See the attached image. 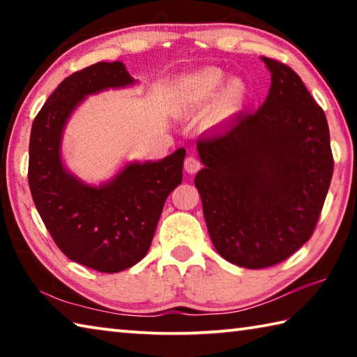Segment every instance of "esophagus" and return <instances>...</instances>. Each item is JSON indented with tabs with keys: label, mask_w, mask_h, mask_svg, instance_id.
<instances>
[{
	"label": "esophagus",
	"mask_w": 357,
	"mask_h": 357,
	"mask_svg": "<svg viewBox=\"0 0 357 357\" xmlns=\"http://www.w3.org/2000/svg\"><path fill=\"white\" fill-rule=\"evenodd\" d=\"M184 168H185V172L190 173V174L192 173H197L202 168V160L198 159L197 155H189L184 160Z\"/></svg>",
	"instance_id": "1"
}]
</instances>
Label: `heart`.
<instances>
[{
  "instance_id": "1",
  "label": "heart",
  "mask_w": 357,
  "mask_h": 357,
  "mask_svg": "<svg viewBox=\"0 0 357 357\" xmlns=\"http://www.w3.org/2000/svg\"><path fill=\"white\" fill-rule=\"evenodd\" d=\"M225 80L227 74L219 68H206L184 77L178 86L181 105L190 108V110L200 108L215 98L220 89V94L214 100L213 110H211V119L214 123H222V121L236 116L245 102V84L234 78L223 85Z\"/></svg>"
}]
</instances>
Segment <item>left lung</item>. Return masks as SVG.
Returning <instances> with one entry per match:
<instances>
[{
  "label": "left lung",
  "instance_id": "8db88e82",
  "mask_svg": "<svg viewBox=\"0 0 357 357\" xmlns=\"http://www.w3.org/2000/svg\"><path fill=\"white\" fill-rule=\"evenodd\" d=\"M261 59L271 70L264 104L197 142L211 241L247 269L279 264L312 238L334 173L323 108L289 66Z\"/></svg>",
  "mask_w": 357,
  "mask_h": 357
}]
</instances>
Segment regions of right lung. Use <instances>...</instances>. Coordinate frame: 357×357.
Instances as JSON below:
<instances>
[{"mask_svg": "<svg viewBox=\"0 0 357 357\" xmlns=\"http://www.w3.org/2000/svg\"><path fill=\"white\" fill-rule=\"evenodd\" d=\"M132 83L119 61L74 72L40 108L29 138L28 183L48 233L72 261L107 274L146 255L167 197L183 183L184 148L159 162L129 164L100 187L64 170L61 135L69 114L86 96Z\"/></svg>", "mask_w": 357, "mask_h": 357, "instance_id": "right-lung-1", "label": "right lung"}]
</instances>
